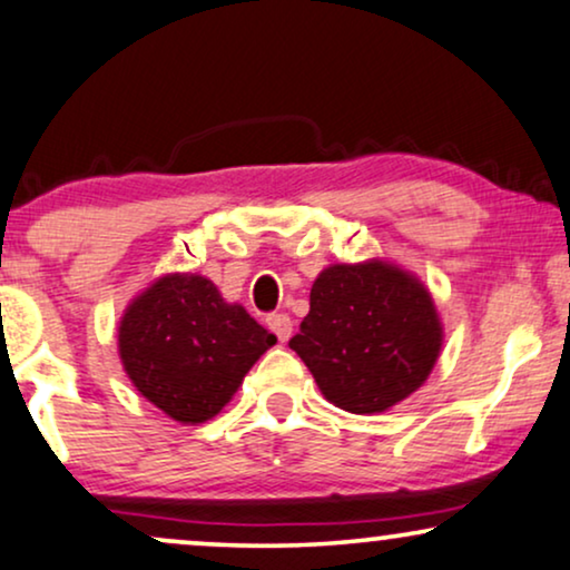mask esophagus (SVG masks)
I'll list each match as a JSON object with an SVG mask.
<instances>
[{
    "instance_id": "obj_1",
    "label": "esophagus",
    "mask_w": 570,
    "mask_h": 570,
    "mask_svg": "<svg viewBox=\"0 0 570 570\" xmlns=\"http://www.w3.org/2000/svg\"><path fill=\"white\" fill-rule=\"evenodd\" d=\"M269 330H272L274 335H277L279 343H285L287 338H291V333H293V322H291V317H287V314H272V317H269Z\"/></svg>"
}]
</instances>
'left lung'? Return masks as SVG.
I'll use <instances>...</instances> for the list:
<instances>
[{"label": "left lung", "instance_id": "left-lung-1", "mask_svg": "<svg viewBox=\"0 0 570 570\" xmlns=\"http://www.w3.org/2000/svg\"><path fill=\"white\" fill-rule=\"evenodd\" d=\"M444 327L428 287L396 264H333L320 272L308 314L291 338L327 402L385 412L428 381Z\"/></svg>", "mask_w": 570, "mask_h": 570}]
</instances>
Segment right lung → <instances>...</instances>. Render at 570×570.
I'll return each mask as SVG.
<instances>
[{
  "label": "right lung",
  "instance_id": "obj_1",
  "mask_svg": "<svg viewBox=\"0 0 570 570\" xmlns=\"http://www.w3.org/2000/svg\"><path fill=\"white\" fill-rule=\"evenodd\" d=\"M277 338L200 274H164L126 306L118 356L150 404L177 423H206Z\"/></svg>",
  "mask_w": 570,
  "mask_h": 570
}]
</instances>
